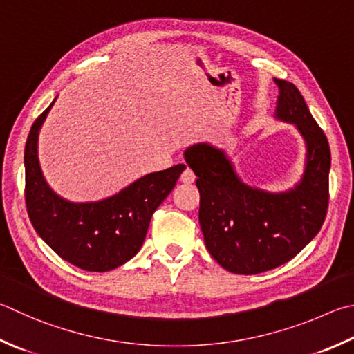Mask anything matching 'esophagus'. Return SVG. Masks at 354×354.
<instances>
[{
	"instance_id": "34e87169",
	"label": "esophagus",
	"mask_w": 354,
	"mask_h": 354,
	"mask_svg": "<svg viewBox=\"0 0 354 354\" xmlns=\"http://www.w3.org/2000/svg\"><path fill=\"white\" fill-rule=\"evenodd\" d=\"M181 183H184V184H190V183H195V179H196V176H195V173H194V170L192 169H185L184 171H183V175H181Z\"/></svg>"
}]
</instances>
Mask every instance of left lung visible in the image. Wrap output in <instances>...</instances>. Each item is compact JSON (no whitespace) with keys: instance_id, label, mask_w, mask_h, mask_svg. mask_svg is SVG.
<instances>
[{"instance_id":"1","label":"left lung","mask_w":354,"mask_h":354,"mask_svg":"<svg viewBox=\"0 0 354 354\" xmlns=\"http://www.w3.org/2000/svg\"><path fill=\"white\" fill-rule=\"evenodd\" d=\"M279 86V120L294 124L306 145L305 171L295 187L280 194L244 184L226 153L195 144L184 159L198 176L199 224L205 248L226 271L252 275L294 259L322 227L328 209L331 153L304 95L291 82Z\"/></svg>"}]
</instances>
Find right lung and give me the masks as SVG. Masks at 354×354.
I'll return each mask as SVG.
<instances>
[{
  "mask_svg": "<svg viewBox=\"0 0 354 354\" xmlns=\"http://www.w3.org/2000/svg\"><path fill=\"white\" fill-rule=\"evenodd\" d=\"M54 104L55 99L38 115L26 140L28 215L41 240L63 260L83 271H111L142 248L153 212L169 196L185 165L149 173L100 201H68L44 181L38 162V133Z\"/></svg>",
  "mask_w": 354,
  "mask_h": 354,
  "instance_id": "add662e5",
  "label": "right lung"
}]
</instances>
